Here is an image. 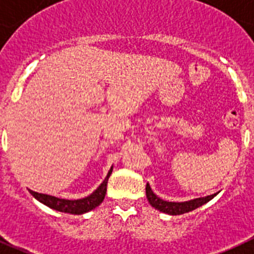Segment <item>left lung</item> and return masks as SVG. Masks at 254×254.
I'll return each instance as SVG.
<instances>
[{
	"label": "left lung",
	"mask_w": 254,
	"mask_h": 254,
	"mask_svg": "<svg viewBox=\"0 0 254 254\" xmlns=\"http://www.w3.org/2000/svg\"><path fill=\"white\" fill-rule=\"evenodd\" d=\"M146 198L149 201V204L152 205L153 207H156L157 210L163 211L166 214L171 215H179L184 214V213H188V211H192L194 209L200 207L201 205L206 204L207 201H210L211 198L214 197L215 194H210V196H206V197H201V198H194V200L186 201V202H169V201H165L162 198L157 197L156 194L153 193L152 188H150L149 184H146Z\"/></svg>",
	"instance_id": "obj_1"
}]
</instances>
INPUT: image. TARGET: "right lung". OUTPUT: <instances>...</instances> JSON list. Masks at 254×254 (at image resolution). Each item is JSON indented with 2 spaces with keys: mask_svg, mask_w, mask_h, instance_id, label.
<instances>
[{
  "mask_svg": "<svg viewBox=\"0 0 254 254\" xmlns=\"http://www.w3.org/2000/svg\"><path fill=\"white\" fill-rule=\"evenodd\" d=\"M112 171L113 167L110 169L108 177L105 178L101 186L94 190L93 193H91L84 198H79V200H64V198L54 197V196H50V194L37 193V192H33V190H29V193L32 194L35 198H37L40 202H43V204L52 207L54 210L70 213V214H83V213L93 210L94 207H97L104 201L105 194H106V187H108V180Z\"/></svg>",
  "mask_w": 254,
  "mask_h": 254,
  "instance_id": "add662e5",
  "label": "right lung"
}]
</instances>
